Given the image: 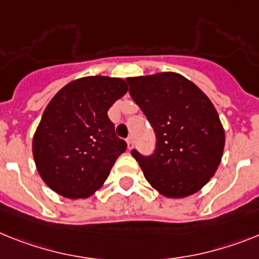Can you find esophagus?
Masks as SVG:
<instances>
[{
    "label": "esophagus",
    "mask_w": 259,
    "mask_h": 259,
    "mask_svg": "<svg viewBox=\"0 0 259 259\" xmlns=\"http://www.w3.org/2000/svg\"><path fill=\"white\" fill-rule=\"evenodd\" d=\"M126 142H127V147H129V149H132L134 145V138L133 137H127V138H126Z\"/></svg>",
    "instance_id": "34e87169"
}]
</instances>
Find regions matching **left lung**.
<instances>
[{"instance_id": "1", "label": "left lung", "mask_w": 259, "mask_h": 259, "mask_svg": "<svg viewBox=\"0 0 259 259\" xmlns=\"http://www.w3.org/2000/svg\"><path fill=\"white\" fill-rule=\"evenodd\" d=\"M129 93L155 133V150L132 155L166 197H186L209 182L221 162L225 133L210 100L175 72L127 77Z\"/></svg>"}]
</instances>
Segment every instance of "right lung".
<instances>
[{"label": "right lung", "instance_id": "right-lung-1", "mask_svg": "<svg viewBox=\"0 0 259 259\" xmlns=\"http://www.w3.org/2000/svg\"><path fill=\"white\" fill-rule=\"evenodd\" d=\"M127 92L122 79L88 76L63 87L50 101L32 140L36 170L68 199L91 196L126 151L108 110Z\"/></svg>", "mask_w": 259, "mask_h": 259}]
</instances>
